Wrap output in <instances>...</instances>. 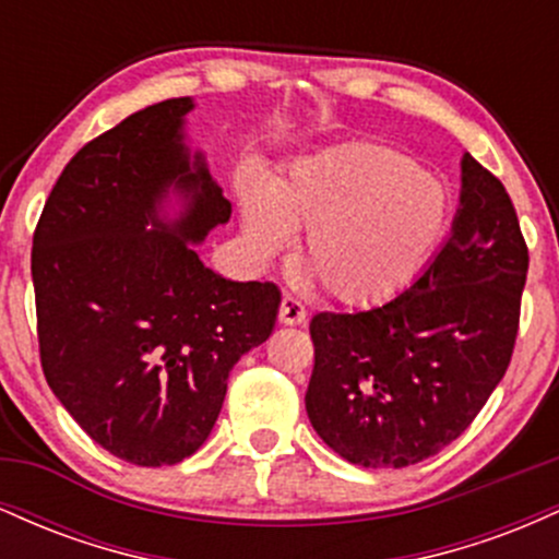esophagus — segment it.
I'll return each mask as SVG.
<instances>
[{
    "instance_id": "34e87169",
    "label": "esophagus",
    "mask_w": 559,
    "mask_h": 559,
    "mask_svg": "<svg viewBox=\"0 0 559 559\" xmlns=\"http://www.w3.org/2000/svg\"><path fill=\"white\" fill-rule=\"evenodd\" d=\"M305 318H307V310L301 307V301L288 297V294H286V297L281 299V307H278L281 323H284V325H301V323H305Z\"/></svg>"
}]
</instances>
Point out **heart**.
Returning <instances> with one entry per match:
<instances>
[{"label":"heart","mask_w":559,"mask_h":559,"mask_svg":"<svg viewBox=\"0 0 559 559\" xmlns=\"http://www.w3.org/2000/svg\"><path fill=\"white\" fill-rule=\"evenodd\" d=\"M241 226L260 262L305 230L299 262L333 299L376 307L428 265L449 226V197L413 157L383 144H346L301 157L265 189H241Z\"/></svg>","instance_id":"b5f03b06"}]
</instances>
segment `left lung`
Instances as JSON below:
<instances>
[{
	"label": "left lung",
	"mask_w": 559,
	"mask_h": 559,
	"mask_svg": "<svg viewBox=\"0 0 559 559\" xmlns=\"http://www.w3.org/2000/svg\"><path fill=\"white\" fill-rule=\"evenodd\" d=\"M444 247L386 305L318 312L305 394L320 439L352 465L407 467L471 426L510 365L528 273L502 181L463 155Z\"/></svg>",
	"instance_id": "left-lung-1"
}]
</instances>
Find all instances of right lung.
I'll list each match as a JSON object with an SVG mask.
<instances>
[{
	"instance_id": "right-lung-1",
	"label": "right lung",
	"mask_w": 559,
	"mask_h": 559,
	"mask_svg": "<svg viewBox=\"0 0 559 559\" xmlns=\"http://www.w3.org/2000/svg\"><path fill=\"white\" fill-rule=\"evenodd\" d=\"M165 99L88 141L57 178L31 252L49 389L99 447L176 465L213 431L228 376L273 333L281 292L230 281L197 243L230 202Z\"/></svg>"
}]
</instances>
